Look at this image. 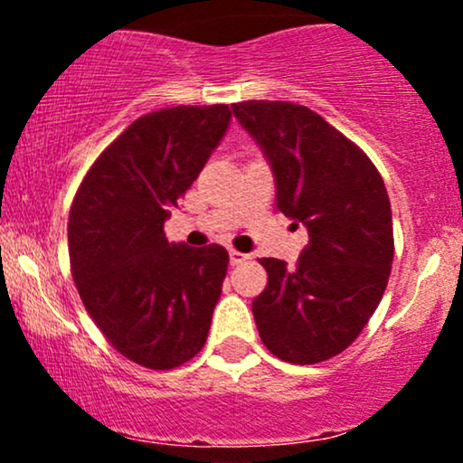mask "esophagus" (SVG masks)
<instances>
[{"label":"esophagus","mask_w":463,"mask_h":463,"mask_svg":"<svg viewBox=\"0 0 463 463\" xmlns=\"http://www.w3.org/2000/svg\"><path fill=\"white\" fill-rule=\"evenodd\" d=\"M248 259H250L248 254L237 252V250H231V265H241V263H246Z\"/></svg>","instance_id":"obj_1"}]
</instances>
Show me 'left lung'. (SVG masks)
<instances>
[{"label": "left lung", "mask_w": 463, "mask_h": 463, "mask_svg": "<svg viewBox=\"0 0 463 463\" xmlns=\"http://www.w3.org/2000/svg\"><path fill=\"white\" fill-rule=\"evenodd\" d=\"M272 163L274 206L307 226L294 269L261 259L268 285L252 300L265 348L287 364L346 350L379 307L394 259L390 198L379 169L324 117L291 102L232 104Z\"/></svg>", "instance_id": "8db88e82"}]
</instances>
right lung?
I'll return each instance as SVG.
<instances>
[{"label":"right lung","mask_w":463,"mask_h":463,"mask_svg":"<svg viewBox=\"0 0 463 463\" xmlns=\"http://www.w3.org/2000/svg\"><path fill=\"white\" fill-rule=\"evenodd\" d=\"M231 121L226 104L143 115L95 158L69 211V263L84 309L109 344L150 370L200 353L228 252L169 243L163 224Z\"/></svg>","instance_id":"1"}]
</instances>
